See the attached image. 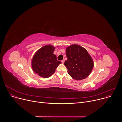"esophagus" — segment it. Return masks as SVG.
<instances>
[{
  "instance_id": "obj_1",
  "label": "esophagus",
  "mask_w": 122,
  "mask_h": 122,
  "mask_svg": "<svg viewBox=\"0 0 122 122\" xmlns=\"http://www.w3.org/2000/svg\"><path fill=\"white\" fill-rule=\"evenodd\" d=\"M61 62H62V64H64V62H65V60H64V59L62 60L61 61Z\"/></svg>"
}]
</instances>
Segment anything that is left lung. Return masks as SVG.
Returning a JSON list of instances; mask_svg holds the SVG:
<instances>
[{
  "instance_id": "8db88e82",
  "label": "left lung",
  "mask_w": 122,
  "mask_h": 122,
  "mask_svg": "<svg viewBox=\"0 0 122 122\" xmlns=\"http://www.w3.org/2000/svg\"><path fill=\"white\" fill-rule=\"evenodd\" d=\"M66 54L67 59L64 65L68 74L73 79L81 80L90 75L94 67V62L85 48L73 44L66 48Z\"/></svg>"
}]
</instances>
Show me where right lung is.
I'll return each mask as SVG.
<instances>
[{"instance_id":"add662e5","label":"right lung","mask_w":122,"mask_h":122,"mask_svg":"<svg viewBox=\"0 0 122 122\" xmlns=\"http://www.w3.org/2000/svg\"><path fill=\"white\" fill-rule=\"evenodd\" d=\"M55 47L51 45H45L35 53L31 60L33 71L39 76L47 78L55 72L56 67L61 62L57 60L54 54Z\"/></svg>"}]
</instances>
